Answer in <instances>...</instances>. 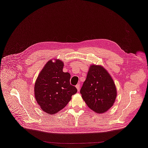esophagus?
Instances as JSON below:
<instances>
[{
	"label": "esophagus",
	"mask_w": 148,
	"mask_h": 148,
	"mask_svg": "<svg viewBox=\"0 0 148 148\" xmlns=\"http://www.w3.org/2000/svg\"><path fill=\"white\" fill-rule=\"evenodd\" d=\"M75 86H76V88H77V90L79 91V86H80V85H79V84H78Z\"/></svg>",
	"instance_id": "34e87169"
}]
</instances>
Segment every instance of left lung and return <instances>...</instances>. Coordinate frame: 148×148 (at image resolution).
Masks as SVG:
<instances>
[{
    "label": "left lung",
    "mask_w": 148,
    "mask_h": 148,
    "mask_svg": "<svg viewBox=\"0 0 148 148\" xmlns=\"http://www.w3.org/2000/svg\"><path fill=\"white\" fill-rule=\"evenodd\" d=\"M88 106L97 113L108 111L115 102L117 90L113 79L101 66L91 65L80 90Z\"/></svg>",
    "instance_id": "left-lung-1"
}]
</instances>
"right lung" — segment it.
Segmentation results:
<instances>
[{
  "mask_svg": "<svg viewBox=\"0 0 148 148\" xmlns=\"http://www.w3.org/2000/svg\"><path fill=\"white\" fill-rule=\"evenodd\" d=\"M63 66L60 60H49L35 82V99L42 110L48 114H53L63 109L77 92L70 84V74L63 71Z\"/></svg>",
  "mask_w": 148,
  "mask_h": 148,
  "instance_id": "1",
  "label": "right lung"
}]
</instances>
